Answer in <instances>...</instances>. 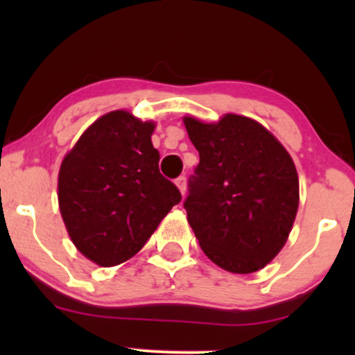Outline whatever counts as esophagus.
Segmentation results:
<instances>
[{"label":"esophagus","instance_id":"esophagus-1","mask_svg":"<svg viewBox=\"0 0 355 355\" xmlns=\"http://www.w3.org/2000/svg\"><path fill=\"white\" fill-rule=\"evenodd\" d=\"M175 183H177V187H178V190H180V193L185 195V191H187V178L185 177H178L177 180H175Z\"/></svg>","mask_w":355,"mask_h":355}]
</instances>
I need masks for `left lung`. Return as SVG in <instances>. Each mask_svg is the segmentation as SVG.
I'll use <instances>...</instances> for the list:
<instances>
[{
	"label": "left lung",
	"mask_w": 355,
	"mask_h": 355,
	"mask_svg": "<svg viewBox=\"0 0 355 355\" xmlns=\"http://www.w3.org/2000/svg\"><path fill=\"white\" fill-rule=\"evenodd\" d=\"M183 123L200 157L183 202L195 237L223 270H260L285 245L299 209L291 155L252 118L185 116Z\"/></svg>",
	"instance_id": "8db88e82"
}]
</instances>
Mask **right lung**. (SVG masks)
Masks as SVG:
<instances>
[{
  "mask_svg": "<svg viewBox=\"0 0 355 355\" xmlns=\"http://www.w3.org/2000/svg\"><path fill=\"white\" fill-rule=\"evenodd\" d=\"M153 128L125 110L110 112L61 164L58 203L68 235L101 267L132 259L182 200L180 190L158 170Z\"/></svg>",
  "mask_w": 355,
  "mask_h": 355,
  "instance_id": "right-lung-1",
  "label": "right lung"
}]
</instances>
